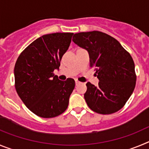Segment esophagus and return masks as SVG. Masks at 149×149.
I'll list each match as a JSON object with an SVG mask.
<instances>
[{"label": "esophagus", "mask_w": 149, "mask_h": 149, "mask_svg": "<svg viewBox=\"0 0 149 149\" xmlns=\"http://www.w3.org/2000/svg\"><path fill=\"white\" fill-rule=\"evenodd\" d=\"M75 84H76V85H78V84H81V82H80L78 80H75Z\"/></svg>", "instance_id": "1"}]
</instances>
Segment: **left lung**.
Returning a JSON list of instances; mask_svg holds the SVG:
<instances>
[{
	"mask_svg": "<svg viewBox=\"0 0 149 149\" xmlns=\"http://www.w3.org/2000/svg\"><path fill=\"white\" fill-rule=\"evenodd\" d=\"M73 42L89 52V65L99 80L98 86L90 82L84 98L97 113L112 114L125 106L136 85L134 62L120 43L100 31L75 33Z\"/></svg>",
	"mask_w": 149,
	"mask_h": 149,
	"instance_id": "8db88e82",
	"label": "left lung"
}]
</instances>
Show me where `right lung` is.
<instances>
[{"label":"right lung","instance_id":"obj_1","mask_svg":"<svg viewBox=\"0 0 149 149\" xmlns=\"http://www.w3.org/2000/svg\"><path fill=\"white\" fill-rule=\"evenodd\" d=\"M72 33L46 34L20 54L14 68L15 87L27 108L38 116L53 118L65 112L74 80L54 75L72 41Z\"/></svg>","mask_w":149,"mask_h":149}]
</instances>
